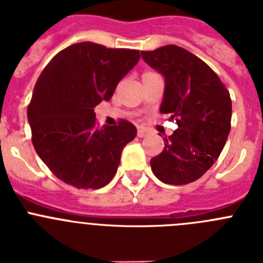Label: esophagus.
Returning <instances> with one entry per match:
<instances>
[{
  "instance_id": "esophagus-1",
  "label": "esophagus",
  "mask_w": 263,
  "mask_h": 263,
  "mask_svg": "<svg viewBox=\"0 0 263 263\" xmlns=\"http://www.w3.org/2000/svg\"><path fill=\"white\" fill-rule=\"evenodd\" d=\"M148 134V129H146V127L143 126H138V130H137V136L139 137V138H143V137H146Z\"/></svg>"
}]
</instances>
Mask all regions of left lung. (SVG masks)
<instances>
[{"label": "left lung", "instance_id": "8db88e82", "mask_svg": "<svg viewBox=\"0 0 263 263\" xmlns=\"http://www.w3.org/2000/svg\"><path fill=\"white\" fill-rule=\"evenodd\" d=\"M141 53L148 66L164 76L159 110L178 125L173 136L163 139V152L150 160L153 173L167 184L195 182L217 160L229 136V92L206 63L179 46Z\"/></svg>", "mask_w": 263, "mask_h": 263}]
</instances>
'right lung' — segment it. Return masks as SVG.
Segmentation results:
<instances>
[{"instance_id": "add662e5", "label": "right lung", "mask_w": 263, "mask_h": 263, "mask_svg": "<svg viewBox=\"0 0 263 263\" xmlns=\"http://www.w3.org/2000/svg\"><path fill=\"white\" fill-rule=\"evenodd\" d=\"M138 60V50L81 42L58 52L42 71L27 118L34 148L58 179L79 190H97L116 175L137 129L126 120L99 127L93 109L111 99Z\"/></svg>"}]
</instances>
